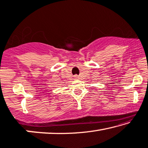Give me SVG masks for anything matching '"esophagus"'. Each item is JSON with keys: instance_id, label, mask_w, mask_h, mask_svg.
<instances>
[{"instance_id": "obj_1", "label": "esophagus", "mask_w": 148, "mask_h": 148, "mask_svg": "<svg viewBox=\"0 0 148 148\" xmlns=\"http://www.w3.org/2000/svg\"><path fill=\"white\" fill-rule=\"evenodd\" d=\"M74 78H75V79H78V76H77V75H75V76H74Z\"/></svg>"}]
</instances>
